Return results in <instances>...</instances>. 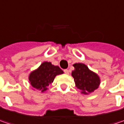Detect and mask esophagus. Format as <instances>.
<instances>
[{
	"label": "esophagus",
	"instance_id": "obj_1",
	"mask_svg": "<svg viewBox=\"0 0 124 124\" xmlns=\"http://www.w3.org/2000/svg\"><path fill=\"white\" fill-rule=\"evenodd\" d=\"M64 72L65 73V74H69V70H68V69H65L64 70Z\"/></svg>",
	"mask_w": 124,
	"mask_h": 124
}]
</instances>
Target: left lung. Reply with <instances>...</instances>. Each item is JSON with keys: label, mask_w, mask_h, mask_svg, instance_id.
I'll use <instances>...</instances> for the list:
<instances>
[{"label": "left lung", "mask_w": 124, "mask_h": 124, "mask_svg": "<svg viewBox=\"0 0 124 124\" xmlns=\"http://www.w3.org/2000/svg\"><path fill=\"white\" fill-rule=\"evenodd\" d=\"M74 70L72 72L76 87L82 90L83 94L93 93L97 89L100 84L98 75L90 71L85 64L75 63L73 65Z\"/></svg>", "instance_id": "1"}]
</instances>
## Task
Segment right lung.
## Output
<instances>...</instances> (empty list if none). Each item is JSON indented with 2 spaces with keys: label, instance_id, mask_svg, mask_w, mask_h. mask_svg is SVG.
<instances>
[{
  "label": "right lung",
  "instance_id": "1",
  "mask_svg": "<svg viewBox=\"0 0 124 124\" xmlns=\"http://www.w3.org/2000/svg\"><path fill=\"white\" fill-rule=\"evenodd\" d=\"M63 73V71L59 66H54L50 62H44L38 69L31 72L29 80L33 88L44 92L53 82L55 77Z\"/></svg>",
  "mask_w": 124,
  "mask_h": 124
}]
</instances>
